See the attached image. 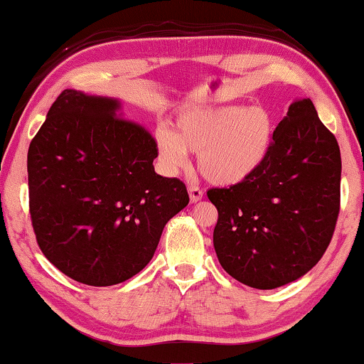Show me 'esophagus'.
I'll use <instances>...</instances> for the list:
<instances>
[{
  "mask_svg": "<svg viewBox=\"0 0 364 364\" xmlns=\"http://www.w3.org/2000/svg\"><path fill=\"white\" fill-rule=\"evenodd\" d=\"M188 193H189V199H191L193 203H198V201H201L203 196H204L203 189L199 188V186H196V184H191V186L188 188Z\"/></svg>",
  "mask_w": 364,
  "mask_h": 364,
  "instance_id": "obj_1",
  "label": "esophagus"
}]
</instances>
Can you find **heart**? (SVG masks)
I'll return each instance as SVG.
<instances>
[{
  "instance_id": "b5f03b06",
  "label": "heart",
  "mask_w": 364,
  "mask_h": 364,
  "mask_svg": "<svg viewBox=\"0 0 364 364\" xmlns=\"http://www.w3.org/2000/svg\"><path fill=\"white\" fill-rule=\"evenodd\" d=\"M275 120L264 107H221L183 115L175 133L158 130V160L171 175L198 153V168L213 184L231 186L255 175L272 151Z\"/></svg>"
}]
</instances>
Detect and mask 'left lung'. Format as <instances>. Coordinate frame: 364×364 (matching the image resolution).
Instances as JSON below:
<instances>
[{"mask_svg":"<svg viewBox=\"0 0 364 364\" xmlns=\"http://www.w3.org/2000/svg\"><path fill=\"white\" fill-rule=\"evenodd\" d=\"M341 156L314 102L296 99L275 129L264 166L229 188H213V242L223 269L270 290L300 279L325 254L340 213Z\"/></svg>","mask_w":364,"mask_h":364,"instance_id":"left-lung-1","label":"left lung"}]
</instances>
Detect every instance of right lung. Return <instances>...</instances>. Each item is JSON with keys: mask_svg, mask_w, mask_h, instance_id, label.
<instances>
[{"mask_svg": "<svg viewBox=\"0 0 364 364\" xmlns=\"http://www.w3.org/2000/svg\"><path fill=\"white\" fill-rule=\"evenodd\" d=\"M120 100L65 89L28 151L29 213L41 250L68 277L115 285L150 262L188 206L178 178L155 173V138Z\"/></svg>", "mask_w": 364, "mask_h": 364, "instance_id": "obj_1", "label": "right lung"}]
</instances>
